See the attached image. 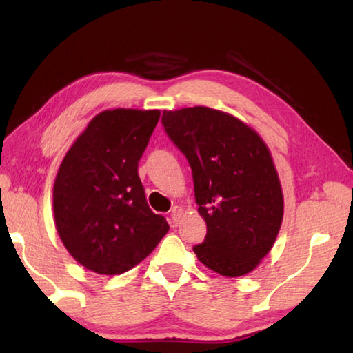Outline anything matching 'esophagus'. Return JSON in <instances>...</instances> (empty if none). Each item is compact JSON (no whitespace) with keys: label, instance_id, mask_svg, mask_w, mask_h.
<instances>
[{"label":"esophagus","instance_id":"obj_1","mask_svg":"<svg viewBox=\"0 0 353 353\" xmlns=\"http://www.w3.org/2000/svg\"><path fill=\"white\" fill-rule=\"evenodd\" d=\"M181 214H182L181 206H174L171 209V221H172V224H177L179 219H181Z\"/></svg>","mask_w":353,"mask_h":353}]
</instances>
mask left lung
Masks as SVG:
<instances>
[{"label": "left lung", "instance_id": "left-lung-1", "mask_svg": "<svg viewBox=\"0 0 353 353\" xmlns=\"http://www.w3.org/2000/svg\"><path fill=\"white\" fill-rule=\"evenodd\" d=\"M162 125L188 159L206 221L194 253L223 276L250 273L273 247L283 216L281 182L264 141L235 117L203 106L163 110Z\"/></svg>", "mask_w": 353, "mask_h": 353}]
</instances>
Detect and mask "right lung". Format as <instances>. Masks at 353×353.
Listing matches in <instances>:
<instances>
[{"label": "right lung", "instance_id": "add662e5", "mask_svg": "<svg viewBox=\"0 0 353 353\" xmlns=\"http://www.w3.org/2000/svg\"><path fill=\"white\" fill-rule=\"evenodd\" d=\"M159 110H104L63 157L52 190L66 250L99 274H121L145 259L170 226L150 209L138 162Z\"/></svg>", "mask_w": 353, "mask_h": 353}]
</instances>
